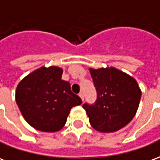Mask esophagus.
<instances>
[{"mask_svg":"<svg viewBox=\"0 0 160 160\" xmlns=\"http://www.w3.org/2000/svg\"><path fill=\"white\" fill-rule=\"evenodd\" d=\"M79 96H80V98L82 99V101H83V100H84V95H83V94H82V92H80V93H79Z\"/></svg>","mask_w":160,"mask_h":160,"instance_id":"1","label":"esophagus"}]
</instances>
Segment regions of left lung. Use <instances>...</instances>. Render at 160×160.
I'll list each match as a JSON object with an SVG mask.
<instances>
[{
  "label": "left lung",
  "instance_id": "1",
  "mask_svg": "<svg viewBox=\"0 0 160 160\" xmlns=\"http://www.w3.org/2000/svg\"><path fill=\"white\" fill-rule=\"evenodd\" d=\"M97 91L94 105L84 104L89 123L101 133L115 132L133 119L139 107L142 90L133 77L118 69L89 68Z\"/></svg>",
  "mask_w": 160,
  "mask_h": 160
}]
</instances>
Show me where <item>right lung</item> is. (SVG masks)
Masks as SVG:
<instances>
[{"mask_svg": "<svg viewBox=\"0 0 160 160\" xmlns=\"http://www.w3.org/2000/svg\"><path fill=\"white\" fill-rule=\"evenodd\" d=\"M63 69L52 66L35 70L18 82L15 100L31 127L42 132H57L65 126L70 111L82 104L68 82L61 80Z\"/></svg>", "mask_w": 160, "mask_h": 160, "instance_id": "1", "label": "right lung"}]
</instances>
